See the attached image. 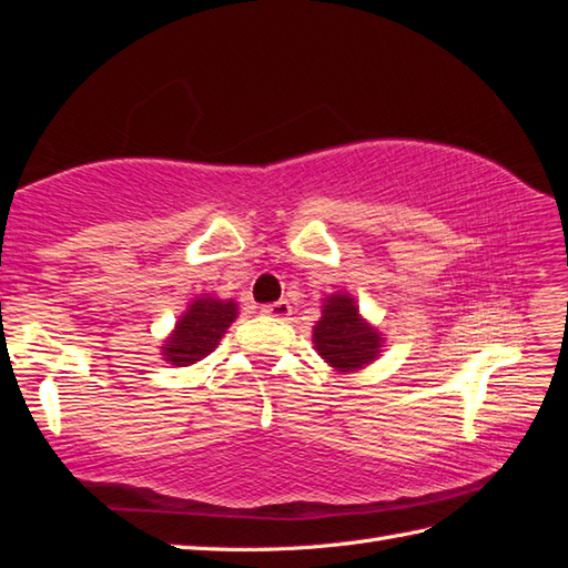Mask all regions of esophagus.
<instances>
[{
	"instance_id": "esophagus-1",
	"label": "esophagus",
	"mask_w": 568,
	"mask_h": 568,
	"mask_svg": "<svg viewBox=\"0 0 568 568\" xmlns=\"http://www.w3.org/2000/svg\"><path fill=\"white\" fill-rule=\"evenodd\" d=\"M261 312H263V315H268V317H275V320H285L293 312V307H291V303H287V300H277V303L263 305Z\"/></svg>"
}]
</instances>
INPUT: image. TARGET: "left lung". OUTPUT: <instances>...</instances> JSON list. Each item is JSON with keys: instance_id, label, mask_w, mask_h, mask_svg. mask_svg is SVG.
<instances>
[{"instance_id": "1", "label": "left lung", "mask_w": 568, "mask_h": 568, "mask_svg": "<svg viewBox=\"0 0 568 568\" xmlns=\"http://www.w3.org/2000/svg\"><path fill=\"white\" fill-rule=\"evenodd\" d=\"M320 356L339 371H354L378 356L381 336L358 317V307L348 295H332L315 327Z\"/></svg>"}]
</instances>
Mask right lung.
Returning a JSON list of instances; mask_svg holds the SVG:
<instances>
[{
    "label": "right lung",
    "instance_id": "1",
    "mask_svg": "<svg viewBox=\"0 0 568 568\" xmlns=\"http://www.w3.org/2000/svg\"><path fill=\"white\" fill-rule=\"evenodd\" d=\"M236 320V303L200 297L180 317L171 339L163 346L165 361L173 366H190L207 356L220 344L229 324Z\"/></svg>",
    "mask_w": 568,
    "mask_h": 568
}]
</instances>
